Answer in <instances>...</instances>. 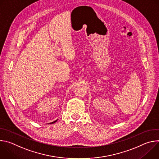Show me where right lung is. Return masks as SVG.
Masks as SVG:
<instances>
[{"label":"right lung","mask_w":159,"mask_h":159,"mask_svg":"<svg viewBox=\"0 0 159 159\" xmlns=\"http://www.w3.org/2000/svg\"><path fill=\"white\" fill-rule=\"evenodd\" d=\"M57 121V120H56V121H53V122H52V123H55V122H56V121Z\"/></svg>","instance_id":"obj_1"}]
</instances>
